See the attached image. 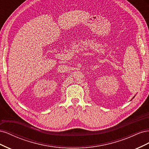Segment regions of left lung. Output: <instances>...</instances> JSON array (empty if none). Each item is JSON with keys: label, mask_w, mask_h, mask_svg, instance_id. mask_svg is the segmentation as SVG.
Returning a JSON list of instances; mask_svg holds the SVG:
<instances>
[{"label": "left lung", "mask_w": 149, "mask_h": 149, "mask_svg": "<svg viewBox=\"0 0 149 149\" xmlns=\"http://www.w3.org/2000/svg\"><path fill=\"white\" fill-rule=\"evenodd\" d=\"M134 97H133V98H134Z\"/></svg>", "instance_id": "1"}]
</instances>
